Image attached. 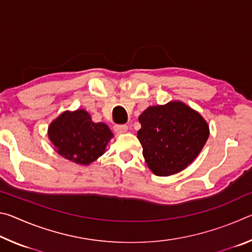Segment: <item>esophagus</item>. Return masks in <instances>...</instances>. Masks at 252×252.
<instances>
[{
  "mask_svg": "<svg viewBox=\"0 0 252 252\" xmlns=\"http://www.w3.org/2000/svg\"><path fill=\"white\" fill-rule=\"evenodd\" d=\"M114 131H116V133H118V134L125 133V132L127 131V126H126V125H116V126H114Z\"/></svg>",
  "mask_w": 252,
  "mask_h": 252,
  "instance_id": "obj_1",
  "label": "esophagus"
}]
</instances>
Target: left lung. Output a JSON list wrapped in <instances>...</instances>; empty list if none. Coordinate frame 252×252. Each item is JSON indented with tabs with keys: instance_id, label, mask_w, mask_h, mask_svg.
Instances as JSON below:
<instances>
[{
	"instance_id": "8db88e82",
	"label": "left lung",
	"mask_w": 252,
	"mask_h": 252,
	"mask_svg": "<svg viewBox=\"0 0 252 252\" xmlns=\"http://www.w3.org/2000/svg\"><path fill=\"white\" fill-rule=\"evenodd\" d=\"M139 122L143 157L157 176H171L186 169L209 136L204 119L182 102L150 106L139 117Z\"/></svg>"
}]
</instances>
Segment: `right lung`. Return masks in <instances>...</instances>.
I'll list each match as a JSON object with an SVG mask.
<instances>
[{"mask_svg": "<svg viewBox=\"0 0 252 252\" xmlns=\"http://www.w3.org/2000/svg\"><path fill=\"white\" fill-rule=\"evenodd\" d=\"M112 136L108 126L92 122L84 110L63 112L49 126V138L59 155L84 165L103 155Z\"/></svg>", "mask_w": 252, "mask_h": 252, "instance_id": "obj_1", "label": "right lung"}]
</instances>
